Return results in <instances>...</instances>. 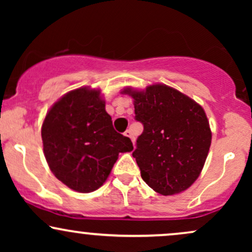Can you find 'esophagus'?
I'll return each mask as SVG.
<instances>
[{"label": "esophagus", "instance_id": "1", "mask_svg": "<svg viewBox=\"0 0 252 252\" xmlns=\"http://www.w3.org/2000/svg\"><path fill=\"white\" fill-rule=\"evenodd\" d=\"M124 135H126V137H129V138H130V140H131V141H132V143H134V144H135V137H134V135H132L131 130H130V129H128V130H126V132H124Z\"/></svg>", "mask_w": 252, "mask_h": 252}]
</instances>
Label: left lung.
<instances>
[{"label":"left lung","mask_w":252,"mask_h":252,"mask_svg":"<svg viewBox=\"0 0 252 252\" xmlns=\"http://www.w3.org/2000/svg\"><path fill=\"white\" fill-rule=\"evenodd\" d=\"M122 92L134 98L135 120L143 124L132 156L144 182L162 195L184 192L198 179L210 150L204 109L163 84Z\"/></svg>","instance_id":"obj_1"}]
</instances>
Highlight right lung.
<instances>
[{
  "mask_svg": "<svg viewBox=\"0 0 252 252\" xmlns=\"http://www.w3.org/2000/svg\"><path fill=\"white\" fill-rule=\"evenodd\" d=\"M43 154L53 174L71 189L94 192L105 182L120 153L134 149L118 134L99 90L70 91L50 109L42 123Z\"/></svg>",
  "mask_w": 252,
  "mask_h": 252,
  "instance_id": "1",
  "label": "right lung"
}]
</instances>
